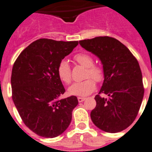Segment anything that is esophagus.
<instances>
[{
    "mask_svg": "<svg viewBox=\"0 0 152 152\" xmlns=\"http://www.w3.org/2000/svg\"><path fill=\"white\" fill-rule=\"evenodd\" d=\"M85 99H86L83 98V97H78V98H77V100H78L79 102H83Z\"/></svg>",
    "mask_w": 152,
    "mask_h": 152,
    "instance_id": "obj_1",
    "label": "esophagus"
}]
</instances>
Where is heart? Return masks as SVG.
Returning <instances> with one entry per match:
<instances>
[{
	"mask_svg": "<svg viewBox=\"0 0 152 152\" xmlns=\"http://www.w3.org/2000/svg\"><path fill=\"white\" fill-rule=\"evenodd\" d=\"M74 59L81 66L87 68L85 73V78L87 80L81 82L73 83L69 88V92L71 95L78 96H87L93 93L96 89V83L92 79H88L91 77L96 82H101L104 78V72L102 68L93 65V59L91 56L85 53H80L75 55ZM57 72L59 78L64 83L69 84L72 81V72L69 62L62 60L59 63Z\"/></svg>",
	"mask_w": 152,
	"mask_h": 152,
	"instance_id": "heart-1",
	"label": "heart"
}]
</instances>
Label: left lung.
<instances>
[{
    "mask_svg": "<svg viewBox=\"0 0 152 152\" xmlns=\"http://www.w3.org/2000/svg\"><path fill=\"white\" fill-rule=\"evenodd\" d=\"M83 48L96 56L103 67L104 81L96 95L92 121L107 133L125 130L136 119L144 96L139 62L129 49L114 37H96L79 41Z\"/></svg>",
    "mask_w": 152,
    "mask_h": 152,
    "instance_id": "obj_1",
    "label": "left lung"
}]
</instances>
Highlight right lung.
Wrapping results in <instances>:
<instances>
[{
	"instance_id": "1",
	"label": "right lung",
	"mask_w": 152,
	"mask_h": 152,
	"mask_svg": "<svg viewBox=\"0 0 152 152\" xmlns=\"http://www.w3.org/2000/svg\"><path fill=\"white\" fill-rule=\"evenodd\" d=\"M78 41L42 38L28 46L12 67V98L26 126L38 136L54 138L69 127L75 96L59 99L65 92L57 69Z\"/></svg>"
}]
</instances>
